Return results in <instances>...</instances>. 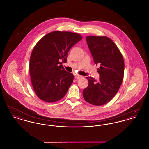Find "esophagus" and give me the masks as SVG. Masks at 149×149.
Instances as JSON below:
<instances>
[{
	"label": "esophagus",
	"mask_w": 149,
	"mask_h": 149,
	"mask_svg": "<svg viewBox=\"0 0 149 149\" xmlns=\"http://www.w3.org/2000/svg\"><path fill=\"white\" fill-rule=\"evenodd\" d=\"M83 77L81 75H75V78L76 79H80V78H81Z\"/></svg>",
	"instance_id": "obj_1"
}]
</instances>
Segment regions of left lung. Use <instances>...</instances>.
<instances>
[{
    "label": "left lung",
    "mask_w": 149,
    "mask_h": 149,
    "mask_svg": "<svg viewBox=\"0 0 149 149\" xmlns=\"http://www.w3.org/2000/svg\"><path fill=\"white\" fill-rule=\"evenodd\" d=\"M86 42L94 63L99 66L100 76L99 80L86 77L89 84L83 95L88 103L102 106L109 102L119 90L124 75V61L117 46L106 36H87Z\"/></svg>",
    "instance_id": "left-lung-1"
}]
</instances>
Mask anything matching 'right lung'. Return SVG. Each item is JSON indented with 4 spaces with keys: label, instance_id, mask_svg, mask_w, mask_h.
I'll return each mask as SVG.
<instances>
[{
    "label": "right lung",
    "instance_id": "right-lung-1",
    "mask_svg": "<svg viewBox=\"0 0 149 149\" xmlns=\"http://www.w3.org/2000/svg\"><path fill=\"white\" fill-rule=\"evenodd\" d=\"M82 39L70 32H50L37 43L31 54L29 74L37 96L52 103L63 98L72 84L74 75L64 69L68 54Z\"/></svg>",
    "mask_w": 149,
    "mask_h": 149
}]
</instances>
